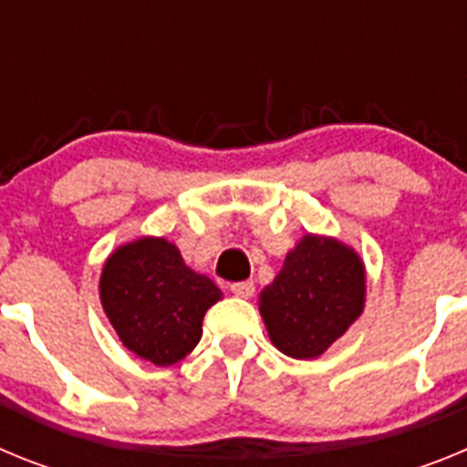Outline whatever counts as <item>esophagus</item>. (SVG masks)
Returning <instances> with one entry per match:
<instances>
[{
  "mask_svg": "<svg viewBox=\"0 0 467 467\" xmlns=\"http://www.w3.org/2000/svg\"><path fill=\"white\" fill-rule=\"evenodd\" d=\"M231 295L241 296V299H250L254 295V283L253 280H243V283L231 285Z\"/></svg>",
  "mask_w": 467,
  "mask_h": 467,
  "instance_id": "34e87169",
  "label": "esophagus"
}]
</instances>
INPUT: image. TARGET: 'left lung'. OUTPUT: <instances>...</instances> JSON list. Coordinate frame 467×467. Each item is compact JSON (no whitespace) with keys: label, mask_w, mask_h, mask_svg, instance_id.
<instances>
[{"label":"left lung","mask_w":467,"mask_h":467,"mask_svg":"<svg viewBox=\"0 0 467 467\" xmlns=\"http://www.w3.org/2000/svg\"><path fill=\"white\" fill-rule=\"evenodd\" d=\"M367 271L360 254L332 236L306 234L259 295L269 339L295 360L323 356L365 311Z\"/></svg>","instance_id":"obj_1"}]
</instances>
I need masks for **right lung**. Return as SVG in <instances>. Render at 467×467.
<instances>
[{"mask_svg":"<svg viewBox=\"0 0 467 467\" xmlns=\"http://www.w3.org/2000/svg\"><path fill=\"white\" fill-rule=\"evenodd\" d=\"M220 299V287L189 269L168 238L123 243L102 266L100 301L111 327L128 350L159 367L196 348L205 311Z\"/></svg>","mask_w":467,"mask_h":467,"instance_id":"right-lung-1","label":"right lung"}]
</instances>
